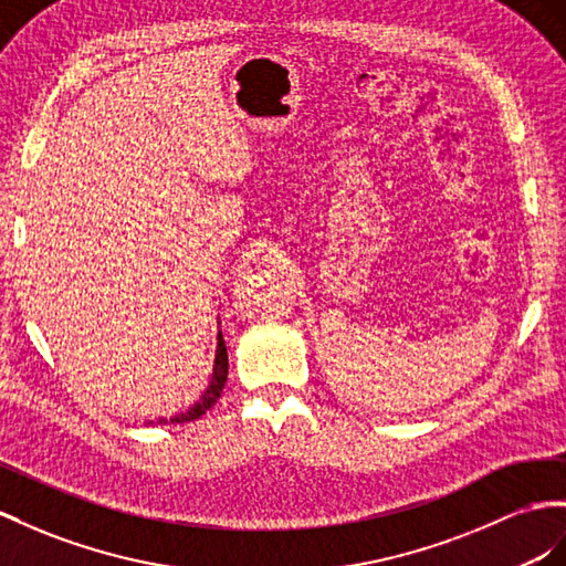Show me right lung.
Returning a JSON list of instances; mask_svg holds the SVG:
<instances>
[{"instance_id": "add662e5", "label": "right lung", "mask_w": 566, "mask_h": 566, "mask_svg": "<svg viewBox=\"0 0 566 566\" xmlns=\"http://www.w3.org/2000/svg\"><path fill=\"white\" fill-rule=\"evenodd\" d=\"M220 317H217V346H214V360H212V373L206 382V387L200 389L196 397H191L188 401H184L181 407L174 409L167 416H157L150 418L148 423H188V421H196L206 411H210L217 399L222 395V387L227 382V373H229V358H227V344L222 337V329H220Z\"/></svg>"}]
</instances>
